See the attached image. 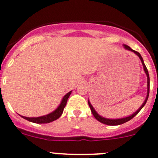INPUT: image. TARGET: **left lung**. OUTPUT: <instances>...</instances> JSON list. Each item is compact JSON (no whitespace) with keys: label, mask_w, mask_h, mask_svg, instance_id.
Returning a JSON list of instances; mask_svg holds the SVG:
<instances>
[{"label":"left lung","mask_w":158,"mask_h":158,"mask_svg":"<svg viewBox=\"0 0 158 158\" xmlns=\"http://www.w3.org/2000/svg\"><path fill=\"white\" fill-rule=\"evenodd\" d=\"M123 45V47H124V49H126L127 50L131 51V52H134L135 54L137 55V56L139 57V59H140V60H141L142 64H143V69H144L145 73H146V76H147V94H146V99H145L144 102L143 103V105L141 106V107L139 108V109H138L136 112H135V113H133V114L131 115V116H126V117L120 118V119H109V118H106V117H103V116H100V115L97 113L96 111H95V109H94V107L92 106L91 104H90L89 101L88 100V104H89V108H90V110H91L94 116L96 118V120H98L99 122H101V123H105V124H107V125H111V126H116V125H120V124H122V123H126V122L129 121L130 120H131L132 118L134 117V116H135L136 115L139 113V111L141 110V109L144 107L145 105H146V102H147V100H148L149 93H150V76H149L148 70H147L146 65H145L143 57H142V56L140 55V53H139V52H138L137 51H135V50H133L132 49H131L128 45Z\"/></svg>","instance_id":"obj_1"}]
</instances>
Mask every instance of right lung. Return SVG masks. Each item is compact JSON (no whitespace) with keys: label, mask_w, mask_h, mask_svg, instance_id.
<instances>
[{"label":"right lung","mask_w":158,"mask_h":158,"mask_svg":"<svg viewBox=\"0 0 158 158\" xmlns=\"http://www.w3.org/2000/svg\"><path fill=\"white\" fill-rule=\"evenodd\" d=\"M71 93H72V90L69 91L68 94H66L64 96L63 98H62L59 106L53 112L49 113V114L45 115V116H38V117H26V116H20V115L19 116L23 118V119H25V120H28V121L35 123H50V122L54 121V120H57L58 118L61 116L62 113H63L64 109L65 106H66L67 102H68V99H69Z\"/></svg>","instance_id":"obj_1"}]
</instances>
